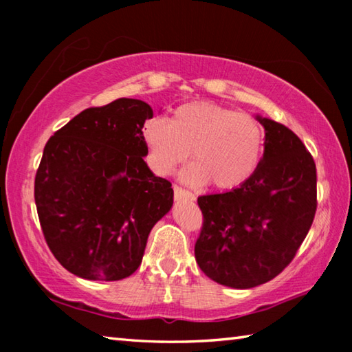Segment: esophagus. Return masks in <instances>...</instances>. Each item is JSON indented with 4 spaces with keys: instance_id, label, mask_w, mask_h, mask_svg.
Returning <instances> with one entry per match:
<instances>
[{
    "instance_id": "obj_1",
    "label": "esophagus",
    "mask_w": 352,
    "mask_h": 352,
    "mask_svg": "<svg viewBox=\"0 0 352 352\" xmlns=\"http://www.w3.org/2000/svg\"><path fill=\"white\" fill-rule=\"evenodd\" d=\"M174 195H175V199H177V200H180V199H189V200H194V199H195L192 192H189V190L183 189L182 186H177V184H174Z\"/></svg>"
}]
</instances>
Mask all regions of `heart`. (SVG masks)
<instances>
[{
    "mask_svg": "<svg viewBox=\"0 0 352 352\" xmlns=\"http://www.w3.org/2000/svg\"><path fill=\"white\" fill-rule=\"evenodd\" d=\"M142 136L157 174H170L192 151L194 164L184 178L195 184L210 182L217 189L248 180L264 152V130L253 116L206 100L180 105L170 122L151 118Z\"/></svg>",
    "mask_w": 352,
    "mask_h": 352,
    "instance_id": "obj_1",
    "label": "heart"
}]
</instances>
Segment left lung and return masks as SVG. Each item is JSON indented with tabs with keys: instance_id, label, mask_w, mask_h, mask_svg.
<instances>
[{
	"instance_id": "left-lung-1",
	"label": "left lung",
	"mask_w": 352,
	"mask_h": 352,
	"mask_svg": "<svg viewBox=\"0 0 352 352\" xmlns=\"http://www.w3.org/2000/svg\"><path fill=\"white\" fill-rule=\"evenodd\" d=\"M265 129L264 155L241 186L201 195L204 226L195 261L226 287L252 289L278 276L307 236L317 211V169L302 141L283 124Z\"/></svg>"
}]
</instances>
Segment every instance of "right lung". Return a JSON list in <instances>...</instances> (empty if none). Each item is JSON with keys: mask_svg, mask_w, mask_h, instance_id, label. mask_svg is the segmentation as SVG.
I'll use <instances>...</instances> for the list:
<instances>
[{"mask_svg": "<svg viewBox=\"0 0 352 352\" xmlns=\"http://www.w3.org/2000/svg\"><path fill=\"white\" fill-rule=\"evenodd\" d=\"M151 105L121 98L74 116L46 142L34 197L54 258L73 275L119 281L135 273L153 225L174 204L170 182L144 158Z\"/></svg>", "mask_w": 352, "mask_h": 352, "instance_id": "1", "label": "right lung"}]
</instances>
